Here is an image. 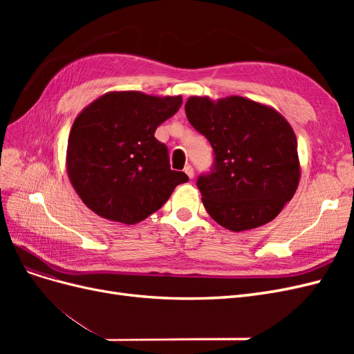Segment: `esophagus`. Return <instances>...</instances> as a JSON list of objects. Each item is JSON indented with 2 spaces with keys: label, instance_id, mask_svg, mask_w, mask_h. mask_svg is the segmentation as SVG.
<instances>
[{
  "label": "esophagus",
  "instance_id": "obj_1",
  "mask_svg": "<svg viewBox=\"0 0 354 354\" xmlns=\"http://www.w3.org/2000/svg\"><path fill=\"white\" fill-rule=\"evenodd\" d=\"M185 173L189 176V178H194V176H195V173H194V167L187 164V165L185 167Z\"/></svg>",
  "mask_w": 354,
  "mask_h": 354
}]
</instances>
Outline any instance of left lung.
<instances>
[{
	"instance_id": "1",
	"label": "left lung",
	"mask_w": 354,
	"mask_h": 354,
	"mask_svg": "<svg viewBox=\"0 0 354 354\" xmlns=\"http://www.w3.org/2000/svg\"><path fill=\"white\" fill-rule=\"evenodd\" d=\"M185 109L216 156L214 169L196 183L212 220L232 232L272 221L292 199L301 176L292 127L272 106L241 95H192Z\"/></svg>"
}]
</instances>
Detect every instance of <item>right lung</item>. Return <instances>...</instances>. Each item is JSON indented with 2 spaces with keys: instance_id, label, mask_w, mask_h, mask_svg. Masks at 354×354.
Listing matches in <instances>:
<instances>
[{
  "instance_id": "1",
  "label": "right lung",
  "mask_w": 354,
  "mask_h": 354,
  "mask_svg": "<svg viewBox=\"0 0 354 354\" xmlns=\"http://www.w3.org/2000/svg\"><path fill=\"white\" fill-rule=\"evenodd\" d=\"M181 106V95L109 91L75 118L66 169L81 201L97 216L136 224L158 211L189 177L169 168L158 125Z\"/></svg>"
}]
</instances>
